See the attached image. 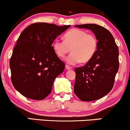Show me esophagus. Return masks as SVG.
Masks as SVG:
<instances>
[{"label": "esophagus", "mask_w": 130, "mask_h": 130, "mask_svg": "<svg viewBox=\"0 0 130 130\" xmlns=\"http://www.w3.org/2000/svg\"><path fill=\"white\" fill-rule=\"evenodd\" d=\"M65 68H66V69L68 70H70L72 69V68H71V67L68 66V65H66V66H65Z\"/></svg>", "instance_id": "34e87169"}]
</instances>
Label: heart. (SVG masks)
I'll use <instances>...</instances> for the list:
<instances>
[{"mask_svg": "<svg viewBox=\"0 0 130 130\" xmlns=\"http://www.w3.org/2000/svg\"><path fill=\"white\" fill-rule=\"evenodd\" d=\"M97 46L96 37L78 29H73L67 32L64 35V41L56 39L53 43V50L59 57H64L70 51H72L65 61L73 65L90 60L96 53Z\"/></svg>", "mask_w": 130, "mask_h": 130, "instance_id": "1", "label": "heart"}]
</instances>
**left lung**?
Listing matches in <instances>:
<instances>
[{
  "instance_id": "8db88e82",
  "label": "left lung",
  "mask_w": 130,
  "mask_h": 130,
  "mask_svg": "<svg viewBox=\"0 0 130 130\" xmlns=\"http://www.w3.org/2000/svg\"><path fill=\"white\" fill-rule=\"evenodd\" d=\"M74 27L92 30L98 40L97 50L84 66L76 68L74 92L80 100H99L112 89L119 68V49L111 32L95 24Z\"/></svg>"
}]
</instances>
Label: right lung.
I'll list each match as a JSON object with an SVG mask.
<instances>
[{
  "label": "right lung",
  "mask_w": 130,
  "mask_h": 130,
  "mask_svg": "<svg viewBox=\"0 0 130 130\" xmlns=\"http://www.w3.org/2000/svg\"><path fill=\"white\" fill-rule=\"evenodd\" d=\"M70 27L38 22L21 34L10 61L13 86L26 97L44 99L54 81L65 68L52 46L53 41Z\"/></svg>",
  "instance_id": "add662e5"
}]
</instances>
